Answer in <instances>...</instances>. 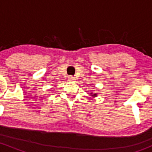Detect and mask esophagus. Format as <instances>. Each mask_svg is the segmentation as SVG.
<instances>
[{
  "label": "esophagus",
  "mask_w": 152,
  "mask_h": 152,
  "mask_svg": "<svg viewBox=\"0 0 152 152\" xmlns=\"http://www.w3.org/2000/svg\"><path fill=\"white\" fill-rule=\"evenodd\" d=\"M68 80L70 81V82H73V81L76 80V79H75L74 76H68Z\"/></svg>",
  "instance_id": "obj_1"
}]
</instances>
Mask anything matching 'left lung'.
I'll return each instance as SVG.
<instances>
[{
    "instance_id": "left-lung-1",
    "label": "left lung",
    "mask_w": 152,
    "mask_h": 152,
    "mask_svg": "<svg viewBox=\"0 0 152 152\" xmlns=\"http://www.w3.org/2000/svg\"><path fill=\"white\" fill-rule=\"evenodd\" d=\"M93 96H96V94H93Z\"/></svg>"
}]
</instances>
